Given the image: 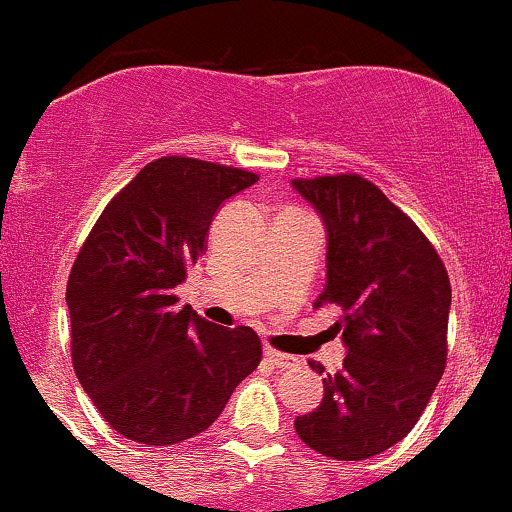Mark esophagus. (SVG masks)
<instances>
[{
    "label": "esophagus",
    "instance_id": "34e87169",
    "mask_svg": "<svg viewBox=\"0 0 512 512\" xmlns=\"http://www.w3.org/2000/svg\"><path fill=\"white\" fill-rule=\"evenodd\" d=\"M264 358H267L274 368H291L293 363H296V358L289 354H281V351L272 349V346H264Z\"/></svg>",
    "mask_w": 512,
    "mask_h": 512
}]
</instances>
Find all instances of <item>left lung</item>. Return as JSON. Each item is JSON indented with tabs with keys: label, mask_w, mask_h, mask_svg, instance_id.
Segmentation results:
<instances>
[{
	"label": "left lung",
	"mask_w": 512,
	"mask_h": 512,
	"mask_svg": "<svg viewBox=\"0 0 512 512\" xmlns=\"http://www.w3.org/2000/svg\"><path fill=\"white\" fill-rule=\"evenodd\" d=\"M327 226V284L346 356L296 433L332 460H366L419 421L448 361L450 279L421 228L358 173L291 182ZM310 368L320 370L310 361Z\"/></svg>",
	"instance_id": "1"
}]
</instances>
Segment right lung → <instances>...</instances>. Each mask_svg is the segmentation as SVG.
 Returning <instances> with one entry per match:
<instances>
[{"label":"right lung","mask_w":512,"mask_h":512,"mask_svg":"<svg viewBox=\"0 0 512 512\" xmlns=\"http://www.w3.org/2000/svg\"><path fill=\"white\" fill-rule=\"evenodd\" d=\"M257 180L199 158H156L81 245L67 281L74 373L120 436L144 445L197 436L260 366L255 330L211 325L175 296L223 199Z\"/></svg>","instance_id":"add662e5"}]
</instances>
